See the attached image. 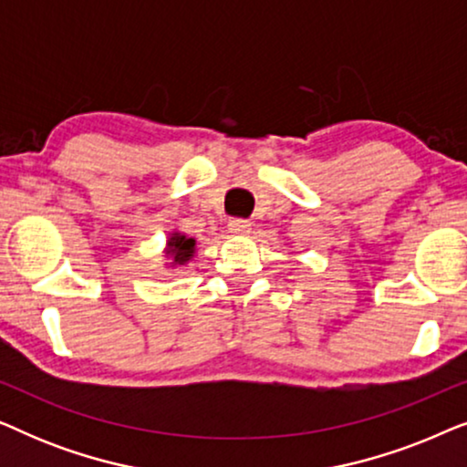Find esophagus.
I'll return each instance as SVG.
<instances>
[{"label":"esophagus","mask_w":467,"mask_h":467,"mask_svg":"<svg viewBox=\"0 0 467 467\" xmlns=\"http://www.w3.org/2000/svg\"><path fill=\"white\" fill-rule=\"evenodd\" d=\"M227 227L234 235L251 234V221H246V219H232V221H229Z\"/></svg>","instance_id":"1"}]
</instances>
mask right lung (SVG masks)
<instances>
[{"label": "right lung", "instance_id": "add662e5", "mask_svg": "<svg viewBox=\"0 0 467 467\" xmlns=\"http://www.w3.org/2000/svg\"><path fill=\"white\" fill-rule=\"evenodd\" d=\"M195 238H189L187 234L182 232H171L168 235V240H165V259H168V267H182L187 265L191 259L195 257Z\"/></svg>", "mask_w": 467, "mask_h": 467}]
</instances>
